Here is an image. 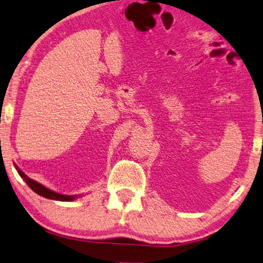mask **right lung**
Instances as JSON below:
<instances>
[{"label":"right lung","instance_id":"1","mask_svg":"<svg viewBox=\"0 0 263 263\" xmlns=\"http://www.w3.org/2000/svg\"><path fill=\"white\" fill-rule=\"evenodd\" d=\"M16 170H17L20 177L27 182V185L30 187V189L34 191L35 193L42 195V197H44L47 199H51V200H58V201H71V200H73L77 197V195H64V194L56 193V192H53L51 190L47 189L45 186L41 185L40 182H37L35 180H32V179H30L29 177H27L26 174H24L22 171L17 167V166H16Z\"/></svg>","mask_w":263,"mask_h":263}]
</instances>
